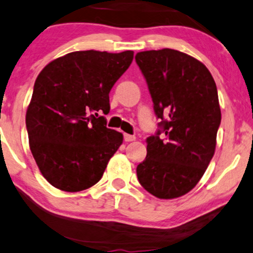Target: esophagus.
Instances as JSON below:
<instances>
[{
	"instance_id": "esophagus-1",
	"label": "esophagus",
	"mask_w": 253,
	"mask_h": 253,
	"mask_svg": "<svg viewBox=\"0 0 253 253\" xmlns=\"http://www.w3.org/2000/svg\"><path fill=\"white\" fill-rule=\"evenodd\" d=\"M124 140H125V141H126V142L134 141V140H135V136L130 135V134H124Z\"/></svg>"
}]
</instances>
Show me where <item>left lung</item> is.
<instances>
[{
    "label": "left lung",
    "instance_id": "1",
    "mask_svg": "<svg viewBox=\"0 0 253 253\" xmlns=\"http://www.w3.org/2000/svg\"><path fill=\"white\" fill-rule=\"evenodd\" d=\"M135 60L166 135L160 139L158 130L147 137L137 180L155 197L177 198L198 183L215 154L220 124L216 83L203 63L177 50L142 51Z\"/></svg>",
    "mask_w": 253,
    "mask_h": 253
}]
</instances>
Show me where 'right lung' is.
I'll use <instances>...</instances> for the list:
<instances>
[{
	"instance_id": "obj_1",
	"label": "right lung",
	"mask_w": 253,
	"mask_h": 253,
	"mask_svg": "<svg viewBox=\"0 0 253 253\" xmlns=\"http://www.w3.org/2000/svg\"><path fill=\"white\" fill-rule=\"evenodd\" d=\"M133 51H75L42 70L25 116L29 146L45 180L77 193L103 176L123 143L99 116L110 112V91L129 68Z\"/></svg>"
}]
</instances>
